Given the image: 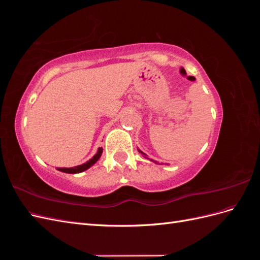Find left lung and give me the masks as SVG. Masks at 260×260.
Segmentation results:
<instances>
[{
	"mask_svg": "<svg viewBox=\"0 0 260 260\" xmlns=\"http://www.w3.org/2000/svg\"><path fill=\"white\" fill-rule=\"evenodd\" d=\"M138 151H139V153H141V154H142V155H143V156H144V157H145V158H147V157H146V156H147V155H146V154H145V153H143V152H142V151H141V149H138ZM151 160H152V161H155V160H153V159H151ZM155 162H156V164H157V161H155Z\"/></svg>",
	"mask_w": 260,
	"mask_h": 260,
	"instance_id": "1",
	"label": "left lung"
}]
</instances>
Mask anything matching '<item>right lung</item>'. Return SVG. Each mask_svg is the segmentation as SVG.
Here are the masks:
<instances>
[{"label": "right lung", "mask_w": 260, "mask_h": 260, "mask_svg": "<svg viewBox=\"0 0 260 260\" xmlns=\"http://www.w3.org/2000/svg\"><path fill=\"white\" fill-rule=\"evenodd\" d=\"M102 153H103V148L99 147L98 153L94 155L90 160L86 161L85 164H82V165H80V166H76V167H73V168H58V170L61 171V172H66V174H79V172H82L86 169H89L91 166H93V165L99 160Z\"/></svg>", "instance_id": "obj_1"}]
</instances>
